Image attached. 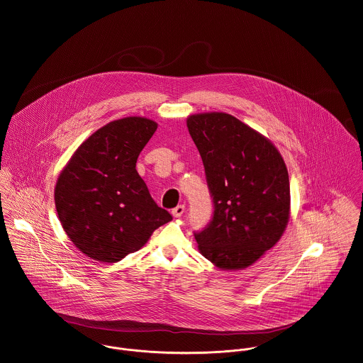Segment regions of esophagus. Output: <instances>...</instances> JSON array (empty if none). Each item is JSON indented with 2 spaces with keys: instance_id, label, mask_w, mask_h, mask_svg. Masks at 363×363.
<instances>
[{
  "instance_id": "esophagus-1",
  "label": "esophagus",
  "mask_w": 363,
  "mask_h": 363,
  "mask_svg": "<svg viewBox=\"0 0 363 363\" xmlns=\"http://www.w3.org/2000/svg\"><path fill=\"white\" fill-rule=\"evenodd\" d=\"M184 213H185V206H184V204L177 206V207L171 211V214H172V217H174V218H179Z\"/></svg>"
}]
</instances>
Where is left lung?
I'll use <instances>...</instances> for the list:
<instances>
[{"label": "left lung", "instance_id": "1", "mask_svg": "<svg viewBox=\"0 0 363 363\" xmlns=\"http://www.w3.org/2000/svg\"><path fill=\"white\" fill-rule=\"evenodd\" d=\"M201 156L214 216L197 249L223 271L245 269L272 249L290 218V182L277 146L232 114L186 118Z\"/></svg>", "mask_w": 363, "mask_h": 363}]
</instances>
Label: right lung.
I'll return each instance as SVG.
<instances>
[{"label": "right lung", "mask_w": 363, "mask_h": 363, "mask_svg": "<svg viewBox=\"0 0 363 363\" xmlns=\"http://www.w3.org/2000/svg\"><path fill=\"white\" fill-rule=\"evenodd\" d=\"M157 123L130 116L89 135L60 171L55 206L63 230L86 257L113 264L142 249L172 217L159 207L137 171Z\"/></svg>", "instance_id": "obj_1"}]
</instances>
